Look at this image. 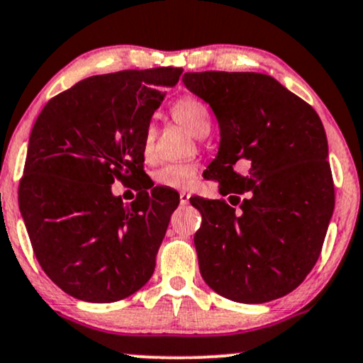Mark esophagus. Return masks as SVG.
<instances>
[{
	"instance_id": "34e87169",
	"label": "esophagus",
	"mask_w": 363,
	"mask_h": 363,
	"mask_svg": "<svg viewBox=\"0 0 363 363\" xmlns=\"http://www.w3.org/2000/svg\"><path fill=\"white\" fill-rule=\"evenodd\" d=\"M179 199H181V204H182V206L189 204L191 194H189V192H181V194H179Z\"/></svg>"
}]
</instances>
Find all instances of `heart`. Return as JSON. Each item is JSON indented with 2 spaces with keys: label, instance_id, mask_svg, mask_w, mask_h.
Returning <instances> with one entry per match:
<instances>
[{
  "label": "heart",
  "instance_id": "heart-1",
  "mask_svg": "<svg viewBox=\"0 0 363 363\" xmlns=\"http://www.w3.org/2000/svg\"><path fill=\"white\" fill-rule=\"evenodd\" d=\"M172 116L191 134H196L201 125L209 122V112L204 104L191 97L177 100L172 105ZM150 150H152V132L147 130L144 139V154L149 155ZM197 174H199V167L196 164L172 162L157 169L154 174V181L159 186L171 187V189H191L197 182Z\"/></svg>",
  "mask_w": 363,
  "mask_h": 363
}]
</instances>
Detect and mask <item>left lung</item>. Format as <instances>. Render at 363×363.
Segmentation results:
<instances>
[{
	"instance_id": "8db88e82",
	"label": "left lung",
	"mask_w": 363,
	"mask_h": 363,
	"mask_svg": "<svg viewBox=\"0 0 363 363\" xmlns=\"http://www.w3.org/2000/svg\"><path fill=\"white\" fill-rule=\"evenodd\" d=\"M182 84L218 121L221 139L209 176L231 204L246 194L240 211L203 197L192 203L203 216L194 235L201 277L238 303L288 295L318 259L335 208L323 123L264 73H184Z\"/></svg>"
}]
</instances>
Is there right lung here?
<instances>
[{
	"instance_id": "right-lung-1",
	"label": "right lung",
	"mask_w": 363,
	"mask_h": 363,
	"mask_svg": "<svg viewBox=\"0 0 363 363\" xmlns=\"http://www.w3.org/2000/svg\"><path fill=\"white\" fill-rule=\"evenodd\" d=\"M181 68L95 75L50 100L28 142L20 211L36 259L63 291L112 303L152 277L179 194L140 191L123 204L116 179L144 176V139Z\"/></svg>"
}]
</instances>
